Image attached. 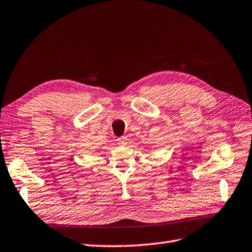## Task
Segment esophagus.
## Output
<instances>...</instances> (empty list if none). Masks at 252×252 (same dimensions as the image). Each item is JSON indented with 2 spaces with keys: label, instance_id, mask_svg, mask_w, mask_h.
Segmentation results:
<instances>
[{
  "label": "esophagus",
  "instance_id": "esophagus-1",
  "mask_svg": "<svg viewBox=\"0 0 252 252\" xmlns=\"http://www.w3.org/2000/svg\"><path fill=\"white\" fill-rule=\"evenodd\" d=\"M117 142H118V144L120 145V146H125L126 144H127V138L125 137V136H122V137H119L118 140H117Z\"/></svg>",
  "mask_w": 252,
  "mask_h": 252
}]
</instances>
